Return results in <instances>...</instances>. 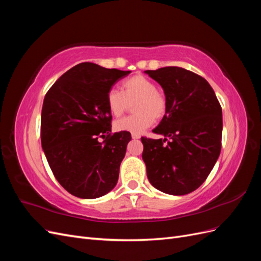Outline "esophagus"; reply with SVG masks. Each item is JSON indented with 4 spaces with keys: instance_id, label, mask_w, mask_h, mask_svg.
Instances as JSON below:
<instances>
[{
    "instance_id": "34e87169",
    "label": "esophagus",
    "mask_w": 261,
    "mask_h": 261,
    "mask_svg": "<svg viewBox=\"0 0 261 261\" xmlns=\"http://www.w3.org/2000/svg\"><path fill=\"white\" fill-rule=\"evenodd\" d=\"M132 138L133 139H139L140 136L138 135V134H132Z\"/></svg>"
}]
</instances>
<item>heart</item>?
Here are the masks:
<instances>
[{
    "label": "heart",
    "instance_id": "heart-1",
    "mask_svg": "<svg viewBox=\"0 0 261 261\" xmlns=\"http://www.w3.org/2000/svg\"><path fill=\"white\" fill-rule=\"evenodd\" d=\"M123 91L116 88L110 89L107 94L109 111L114 116L122 115L129 103L134 105L136 114L126 116L114 122L116 132L140 134L153 124V120H160L167 113V99L156 90V85L143 75L129 77L123 83Z\"/></svg>",
    "mask_w": 261,
    "mask_h": 261
}]
</instances>
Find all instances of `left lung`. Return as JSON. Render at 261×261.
<instances>
[{"label":"left lung","mask_w":261,"mask_h":261,"mask_svg":"<svg viewBox=\"0 0 261 261\" xmlns=\"http://www.w3.org/2000/svg\"><path fill=\"white\" fill-rule=\"evenodd\" d=\"M145 73L162 87L168 103L152 130L164 138H141L148 179L165 194H189L206 180L220 155L222 109L209 83L191 70L169 66Z\"/></svg>","instance_id":"8db88e82"}]
</instances>
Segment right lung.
I'll list each match as a JSON object with an SVG mask.
<instances>
[{
  "label": "right lung",
  "mask_w": 261,
  "mask_h": 261,
  "mask_svg": "<svg viewBox=\"0 0 261 261\" xmlns=\"http://www.w3.org/2000/svg\"><path fill=\"white\" fill-rule=\"evenodd\" d=\"M130 70L81 63L46 92L41 145L55 178L78 198L94 199L115 187L130 141L127 132L111 135L107 94ZM98 138H106L100 143Z\"/></svg>",
  "instance_id": "add662e5"
}]
</instances>
